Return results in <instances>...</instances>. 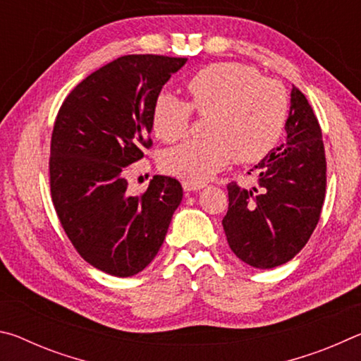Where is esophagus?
Returning a JSON list of instances; mask_svg holds the SVG:
<instances>
[{
  "label": "esophagus",
  "mask_w": 361,
  "mask_h": 361,
  "mask_svg": "<svg viewBox=\"0 0 361 361\" xmlns=\"http://www.w3.org/2000/svg\"><path fill=\"white\" fill-rule=\"evenodd\" d=\"M200 188H204V185L202 183H192V181H183V189H185V191H197V189H200Z\"/></svg>",
  "instance_id": "esophagus-1"
}]
</instances>
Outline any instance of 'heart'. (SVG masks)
Listing matches in <instances>:
<instances>
[{
	"label": "heart",
	"mask_w": 361,
	"mask_h": 361,
	"mask_svg": "<svg viewBox=\"0 0 361 361\" xmlns=\"http://www.w3.org/2000/svg\"><path fill=\"white\" fill-rule=\"evenodd\" d=\"M188 100L159 95L152 105L154 135L172 143L186 135L192 113L207 116L209 138L188 140L162 157L169 173L202 183L232 157L256 162L282 137L288 116V95L274 78H262L253 66L218 62L194 71L185 84Z\"/></svg>",
	"instance_id": "1"
}]
</instances>
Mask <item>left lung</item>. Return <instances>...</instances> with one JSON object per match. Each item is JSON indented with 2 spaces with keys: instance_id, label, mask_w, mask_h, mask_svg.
<instances>
[{
  "instance_id": "obj_1",
  "label": "left lung",
  "mask_w": 361,
  "mask_h": 361,
  "mask_svg": "<svg viewBox=\"0 0 361 361\" xmlns=\"http://www.w3.org/2000/svg\"><path fill=\"white\" fill-rule=\"evenodd\" d=\"M286 143L269 152L253 170L258 185H228L223 218L226 239L239 259L256 269L285 264L301 252L320 219L326 191V157L312 106L291 89Z\"/></svg>"
}]
</instances>
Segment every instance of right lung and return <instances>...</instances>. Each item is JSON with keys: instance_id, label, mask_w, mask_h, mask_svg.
I'll return each mask as SVG.
<instances>
[{"instance_id": "add662e5", "label": "right lung", "mask_w": 361, "mask_h": 361, "mask_svg": "<svg viewBox=\"0 0 361 361\" xmlns=\"http://www.w3.org/2000/svg\"><path fill=\"white\" fill-rule=\"evenodd\" d=\"M185 63L157 54L116 59L71 90L54 122V209L81 258L109 276H135L154 259L181 202L178 180L156 175L130 195L126 173L152 146V105Z\"/></svg>"}]
</instances>
